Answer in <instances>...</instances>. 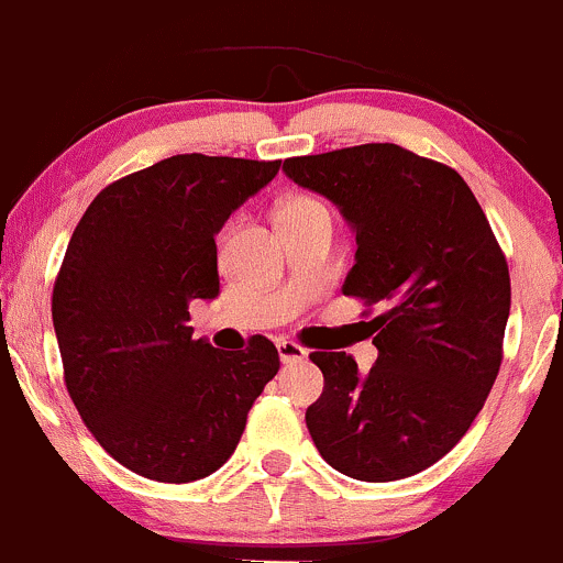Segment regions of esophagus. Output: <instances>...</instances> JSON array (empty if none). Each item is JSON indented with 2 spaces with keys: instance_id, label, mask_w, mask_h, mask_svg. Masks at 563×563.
I'll list each match as a JSON object with an SVG mask.
<instances>
[{
  "instance_id": "obj_1",
  "label": "esophagus",
  "mask_w": 563,
  "mask_h": 563,
  "mask_svg": "<svg viewBox=\"0 0 563 563\" xmlns=\"http://www.w3.org/2000/svg\"><path fill=\"white\" fill-rule=\"evenodd\" d=\"M277 353H280V361L283 364H297V361H305L307 358V351L297 342L291 340H280L277 342Z\"/></svg>"
}]
</instances>
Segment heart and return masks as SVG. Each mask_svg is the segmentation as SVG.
<instances>
[{"label": "heart", "mask_w": 563, "mask_h": 563, "mask_svg": "<svg viewBox=\"0 0 563 563\" xmlns=\"http://www.w3.org/2000/svg\"><path fill=\"white\" fill-rule=\"evenodd\" d=\"M297 212H327V207L312 197H288L277 207V216H297Z\"/></svg>", "instance_id": "1"}]
</instances>
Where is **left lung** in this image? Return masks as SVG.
<instances>
[{
	"instance_id": "left-lung-1",
	"label": "left lung",
	"mask_w": 563,
	"mask_h": 563,
	"mask_svg": "<svg viewBox=\"0 0 563 563\" xmlns=\"http://www.w3.org/2000/svg\"><path fill=\"white\" fill-rule=\"evenodd\" d=\"M356 232L342 291L386 305L372 318L377 361L312 353L323 394L307 429L327 464L364 483L437 464L483 410L501 366L510 272L483 207L455 169L394 142L283 162Z\"/></svg>"
}]
</instances>
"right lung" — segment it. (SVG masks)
<instances>
[{"mask_svg":"<svg viewBox=\"0 0 563 563\" xmlns=\"http://www.w3.org/2000/svg\"><path fill=\"white\" fill-rule=\"evenodd\" d=\"M280 162L180 153L110 183L75 227L53 329L64 383L99 445L147 481L191 483L229 461L280 369L262 334L223 353L188 305L216 299V234Z\"/></svg>","mask_w":563,"mask_h":563,"instance_id":"right-lung-1","label":"right lung"}]
</instances>
